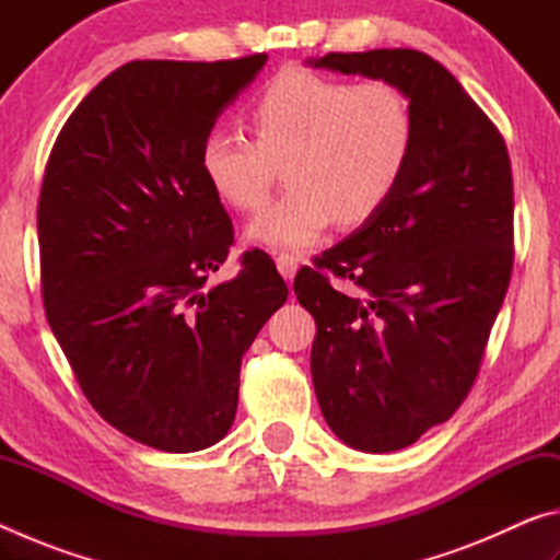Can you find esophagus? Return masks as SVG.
Returning a JSON list of instances; mask_svg holds the SVG:
<instances>
[{"label": "esophagus", "instance_id": "34e87169", "mask_svg": "<svg viewBox=\"0 0 560 560\" xmlns=\"http://www.w3.org/2000/svg\"><path fill=\"white\" fill-rule=\"evenodd\" d=\"M277 269H279V273H281L283 279L291 281L293 277H296V271H299V257L281 252L279 257H277Z\"/></svg>", "mask_w": 560, "mask_h": 560}]
</instances>
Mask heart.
I'll use <instances>...</instances> for the list:
<instances>
[{"mask_svg":"<svg viewBox=\"0 0 560 560\" xmlns=\"http://www.w3.org/2000/svg\"><path fill=\"white\" fill-rule=\"evenodd\" d=\"M254 138L212 128L202 138L200 170L234 210L267 202L287 163L291 185L249 224L267 246H308L338 220L355 230L373 222L400 187L415 150V113L390 81H346L283 69L249 106Z\"/></svg>","mask_w":560,"mask_h":560,"instance_id":"b5f03b06","label":"heart"}]
</instances>
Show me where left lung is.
Segmentation results:
<instances>
[{
  "label": "left lung",
  "mask_w": 560,
  "mask_h": 560,
  "mask_svg": "<svg viewBox=\"0 0 560 560\" xmlns=\"http://www.w3.org/2000/svg\"><path fill=\"white\" fill-rule=\"evenodd\" d=\"M308 63L390 81L412 103L415 150L393 200L293 279L316 318L311 375L328 428L353 450L395 452L447 422L479 375L514 267L509 150L428 54L334 51ZM328 272L364 296L334 290Z\"/></svg>",
  "instance_id": "obj_1"
}]
</instances>
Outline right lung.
Listing matches in <instances>:
<instances>
[{
  "label": "right lung",
  "instance_id": "1",
  "mask_svg": "<svg viewBox=\"0 0 560 560\" xmlns=\"http://www.w3.org/2000/svg\"><path fill=\"white\" fill-rule=\"evenodd\" d=\"M267 59L120 66L63 122L46 163V318L93 410L148 447L197 452L230 432L242 355L289 296L264 252L205 287L234 230L200 145Z\"/></svg>",
  "mask_w": 560,
  "mask_h": 560
}]
</instances>
